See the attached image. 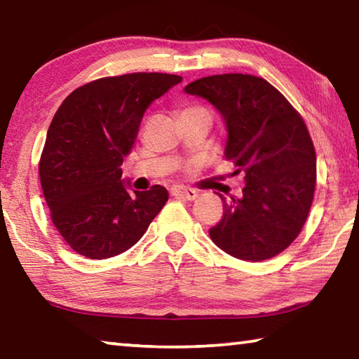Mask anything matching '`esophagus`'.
I'll list each match as a JSON object with an SVG mask.
<instances>
[{
    "label": "esophagus",
    "instance_id": "1",
    "mask_svg": "<svg viewBox=\"0 0 359 359\" xmlns=\"http://www.w3.org/2000/svg\"><path fill=\"white\" fill-rule=\"evenodd\" d=\"M171 194L174 198H182V199H187V201H194V199L198 198L196 190H193V188H184V187L172 188Z\"/></svg>",
    "mask_w": 359,
    "mask_h": 359
}]
</instances>
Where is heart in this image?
I'll return each mask as SVG.
<instances>
[{
    "label": "heart",
    "mask_w": 359,
    "mask_h": 359,
    "mask_svg": "<svg viewBox=\"0 0 359 359\" xmlns=\"http://www.w3.org/2000/svg\"><path fill=\"white\" fill-rule=\"evenodd\" d=\"M188 114H209L205 111L204 107H199V106H190V107H185L184 111L180 112V115H188Z\"/></svg>",
    "instance_id": "obj_1"
}]
</instances>
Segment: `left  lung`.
I'll list each match as a JSON object with an SVG mask.
<instances>
[{"label": "left lung", "instance_id": "1", "mask_svg": "<svg viewBox=\"0 0 359 359\" xmlns=\"http://www.w3.org/2000/svg\"><path fill=\"white\" fill-rule=\"evenodd\" d=\"M222 114L224 158L245 187L223 201V218L209 229L214 244L239 259L263 261L283 252L307 220L317 180V156L294 107L264 79L218 74L184 88Z\"/></svg>", "mask_w": 359, "mask_h": 359}]
</instances>
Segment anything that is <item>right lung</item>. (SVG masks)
Returning a JSON list of instances; mask_svg holds the SVG:
<instances>
[{
    "label": "right lung",
    "mask_w": 359,
    "mask_h": 359,
    "mask_svg": "<svg viewBox=\"0 0 359 359\" xmlns=\"http://www.w3.org/2000/svg\"><path fill=\"white\" fill-rule=\"evenodd\" d=\"M180 82L161 72L104 77L79 87L58 107L39 161L41 187L58 233L82 257L126 252L166 204L161 185L130 191L120 166L147 107Z\"/></svg>",
    "instance_id": "1"
}]
</instances>
